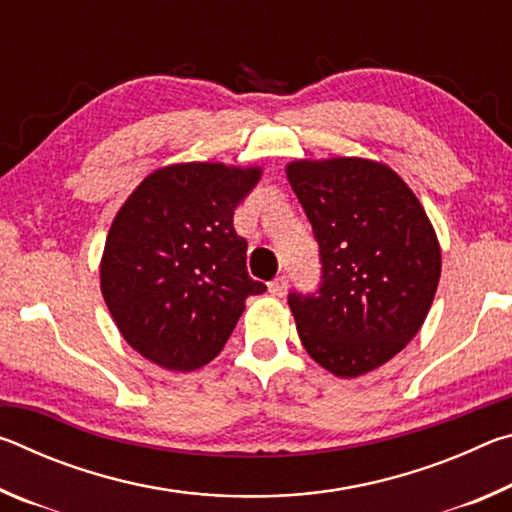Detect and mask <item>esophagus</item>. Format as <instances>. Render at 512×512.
I'll return each instance as SVG.
<instances>
[{
    "label": "esophagus",
    "mask_w": 512,
    "mask_h": 512,
    "mask_svg": "<svg viewBox=\"0 0 512 512\" xmlns=\"http://www.w3.org/2000/svg\"><path fill=\"white\" fill-rule=\"evenodd\" d=\"M287 287H289V282H287V277H284V275L275 277L273 282H268V291H271L273 296H277V298H282L284 293H287Z\"/></svg>",
    "instance_id": "obj_1"
}]
</instances>
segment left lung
Segmentation results:
<instances>
[{
    "instance_id": "left-lung-1",
    "label": "left lung",
    "mask_w": 512,
    "mask_h": 512,
    "mask_svg": "<svg viewBox=\"0 0 512 512\" xmlns=\"http://www.w3.org/2000/svg\"><path fill=\"white\" fill-rule=\"evenodd\" d=\"M287 178L320 248V287L289 293L300 341L336 377L384 366L420 332L440 246L409 185L363 158L296 160Z\"/></svg>"
}]
</instances>
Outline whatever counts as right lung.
<instances>
[{"mask_svg":"<svg viewBox=\"0 0 512 512\" xmlns=\"http://www.w3.org/2000/svg\"><path fill=\"white\" fill-rule=\"evenodd\" d=\"M259 176V167L171 164L121 205L103 248L101 293L144 359L203 368L230 339L246 298L266 291L248 275V244L232 225Z\"/></svg>","mask_w":512,"mask_h":512,"instance_id":"obj_1","label":"right lung"}]
</instances>
